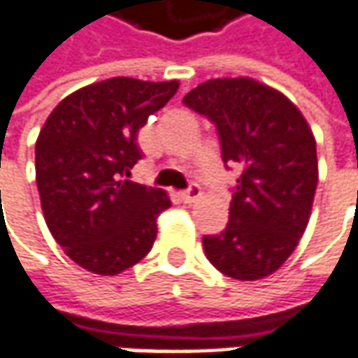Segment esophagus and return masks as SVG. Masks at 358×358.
Segmentation results:
<instances>
[{
    "label": "esophagus",
    "instance_id": "1",
    "mask_svg": "<svg viewBox=\"0 0 358 358\" xmlns=\"http://www.w3.org/2000/svg\"><path fill=\"white\" fill-rule=\"evenodd\" d=\"M200 196H202V190H200L196 184H192L188 190L182 192V200H184V203H194Z\"/></svg>",
    "mask_w": 358,
    "mask_h": 358
}]
</instances>
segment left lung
I'll return each mask as SVG.
<instances>
[{"instance_id":"1","label":"left lung","mask_w":358,"mask_h":358,"mask_svg":"<svg viewBox=\"0 0 358 358\" xmlns=\"http://www.w3.org/2000/svg\"><path fill=\"white\" fill-rule=\"evenodd\" d=\"M184 103L216 122L224 162L243 168L228 226L203 236L206 257L240 281L275 273L311 217L319 180L313 130L295 103L252 77L206 80Z\"/></svg>"}]
</instances>
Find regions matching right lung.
<instances>
[{
    "label": "right lung",
    "instance_id": "1",
    "mask_svg": "<svg viewBox=\"0 0 358 358\" xmlns=\"http://www.w3.org/2000/svg\"><path fill=\"white\" fill-rule=\"evenodd\" d=\"M174 80L113 77L51 110L35 142V180L47 228L69 257L96 275L138 264L170 208L160 188L130 182L138 130L176 94Z\"/></svg>",
    "mask_w": 358,
    "mask_h": 358
}]
</instances>
